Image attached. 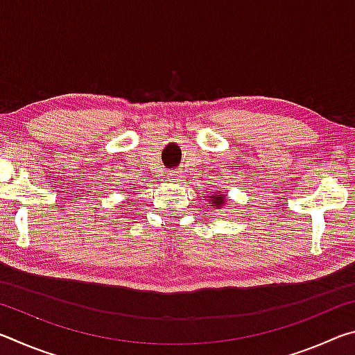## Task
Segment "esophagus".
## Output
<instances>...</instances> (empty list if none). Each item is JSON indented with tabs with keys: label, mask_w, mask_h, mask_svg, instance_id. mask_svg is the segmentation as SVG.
Wrapping results in <instances>:
<instances>
[{
	"label": "esophagus",
	"mask_w": 355,
	"mask_h": 355,
	"mask_svg": "<svg viewBox=\"0 0 355 355\" xmlns=\"http://www.w3.org/2000/svg\"><path fill=\"white\" fill-rule=\"evenodd\" d=\"M167 177H169V180H172V182H177L180 178V173L177 171H169L167 172Z\"/></svg>",
	"instance_id": "obj_1"
}]
</instances>
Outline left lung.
Wrapping results in <instances>:
<instances>
[{"instance_id":"left-lung-1","label":"left lung","mask_w":355,"mask_h":355,"mask_svg":"<svg viewBox=\"0 0 355 355\" xmlns=\"http://www.w3.org/2000/svg\"><path fill=\"white\" fill-rule=\"evenodd\" d=\"M209 200H211V203H213L211 207L220 208L225 203V194H218V192H216V194L209 196Z\"/></svg>"}]
</instances>
